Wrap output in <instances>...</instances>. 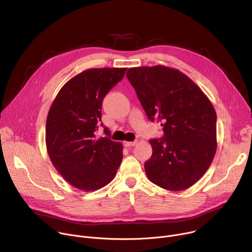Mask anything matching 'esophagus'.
<instances>
[{
	"mask_svg": "<svg viewBox=\"0 0 252 252\" xmlns=\"http://www.w3.org/2000/svg\"><path fill=\"white\" fill-rule=\"evenodd\" d=\"M137 143V141H124L125 147H134Z\"/></svg>",
	"mask_w": 252,
	"mask_h": 252,
	"instance_id": "34e87169",
	"label": "esophagus"
}]
</instances>
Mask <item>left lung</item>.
<instances>
[{
	"label": "left lung",
	"instance_id": "left-lung-1",
	"mask_svg": "<svg viewBox=\"0 0 252 252\" xmlns=\"http://www.w3.org/2000/svg\"><path fill=\"white\" fill-rule=\"evenodd\" d=\"M126 78L149 119L162 122L163 137L150 139V181L167 190L193 186L217 153V113L200 88L187 75L164 65L127 69Z\"/></svg>",
	"mask_w": 252,
	"mask_h": 252
}]
</instances>
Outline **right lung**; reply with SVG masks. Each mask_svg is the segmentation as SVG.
<instances>
[{
    "instance_id": "obj_1",
    "label": "right lung",
    "mask_w": 252,
    "mask_h": 252,
    "mask_svg": "<svg viewBox=\"0 0 252 252\" xmlns=\"http://www.w3.org/2000/svg\"><path fill=\"white\" fill-rule=\"evenodd\" d=\"M126 67L86 69L66 82L47 118L46 146L55 168L70 186L84 191L109 185L123 159V145L96 135L105 94L125 76ZM102 126V123L100 124ZM110 135V130L104 128Z\"/></svg>"
}]
</instances>
